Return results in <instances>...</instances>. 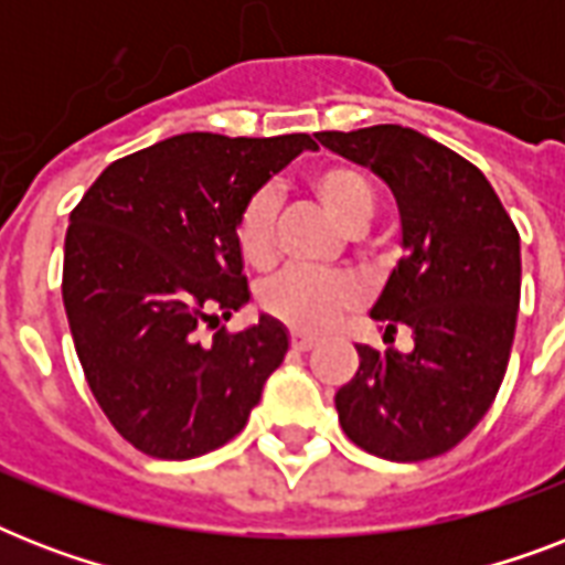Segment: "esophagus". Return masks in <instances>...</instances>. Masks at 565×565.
Wrapping results in <instances>:
<instances>
[{
  "label": "esophagus",
  "instance_id": "obj_1",
  "mask_svg": "<svg viewBox=\"0 0 565 565\" xmlns=\"http://www.w3.org/2000/svg\"><path fill=\"white\" fill-rule=\"evenodd\" d=\"M290 345H292V352H310V349H317V340L305 334H292Z\"/></svg>",
  "mask_w": 565,
  "mask_h": 565
}]
</instances>
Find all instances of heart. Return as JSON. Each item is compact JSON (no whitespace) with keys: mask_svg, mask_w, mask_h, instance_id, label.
<instances>
[{"mask_svg":"<svg viewBox=\"0 0 565 565\" xmlns=\"http://www.w3.org/2000/svg\"><path fill=\"white\" fill-rule=\"evenodd\" d=\"M308 190L326 213L349 234L370 225L375 213V188L352 163H326L308 175ZM237 248L252 266H269L275 257V195L257 190L237 216ZM361 292L337 275L284 273L260 290L266 313L299 331H326L337 317L354 308Z\"/></svg>","mask_w":565,"mask_h":565,"instance_id":"b5f03b06","label":"heart"}]
</instances>
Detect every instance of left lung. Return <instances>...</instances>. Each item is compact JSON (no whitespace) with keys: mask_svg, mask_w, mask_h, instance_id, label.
Listing matches in <instances>:
<instances>
[{"mask_svg":"<svg viewBox=\"0 0 565 565\" xmlns=\"http://www.w3.org/2000/svg\"><path fill=\"white\" fill-rule=\"evenodd\" d=\"M393 190L402 248L370 317L411 328L413 349L358 345L334 404L354 446L395 463L446 455L490 411L516 334L522 252L490 181L437 140L402 126L319 131Z\"/></svg>","mask_w":565,"mask_h":565,"instance_id":"obj_1","label":"left lung"}]
</instances>
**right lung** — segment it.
<instances>
[{
    "label": "right lung",
    "mask_w": 565,
    "mask_h": 565,
    "mask_svg": "<svg viewBox=\"0 0 565 565\" xmlns=\"http://www.w3.org/2000/svg\"><path fill=\"white\" fill-rule=\"evenodd\" d=\"M305 149H317L310 135H175L110 163L70 213L75 352L110 425L143 455L190 460L225 446L281 366L290 337L278 319L260 313L211 343L202 326L252 299L237 216Z\"/></svg>",
    "instance_id": "1"
}]
</instances>
